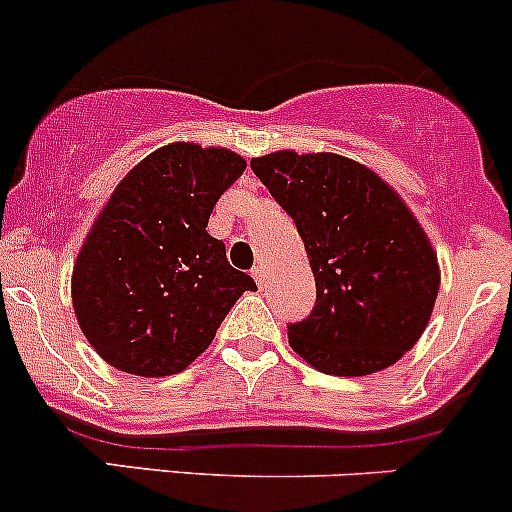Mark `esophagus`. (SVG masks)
<instances>
[{"label":"esophagus","instance_id":"obj_1","mask_svg":"<svg viewBox=\"0 0 512 512\" xmlns=\"http://www.w3.org/2000/svg\"><path fill=\"white\" fill-rule=\"evenodd\" d=\"M252 277H255V282H257V285H265V280H267V267L265 265H262V262H260V265H255V267H252Z\"/></svg>","mask_w":512,"mask_h":512}]
</instances>
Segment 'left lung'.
I'll return each instance as SVG.
<instances>
[{
    "mask_svg": "<svg viewBox=\"0 0 512 512\" xmlns=\"http://www.w3.org/2000/svg\"><path fill=\"white\" fill-rule=\"evenodd\" d=\"M294 220L317 285L289 347L324 374L386 369L418 342L438 294L431 242L399 195L354 160L294 151L250 160Z\"/></svg>",
    "mask_w": 512,
    "mask_h": 512,
    "instance_id": "obj_1",
    "label": "left lung"
}]
</instances>
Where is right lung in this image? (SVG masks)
Instances as JSON below:
<instances>
[{"mask_svg":"<svg viewBox=\"0 0 512 512\" xmlns=\"http://www.w3.org/2000/svg\"><path fill=\"white\" fill-rule=\"evenodd\" d=\"M245 170L225 148L170 143L113 190L79 252L74 312L91 347L136 376L183 371L208 349L250 275L208 235L220 195Z\"/></svg>","mask_w":512,"mask_h":512,"instance_id":"1","label":"right lung"}]
</instances>
